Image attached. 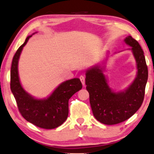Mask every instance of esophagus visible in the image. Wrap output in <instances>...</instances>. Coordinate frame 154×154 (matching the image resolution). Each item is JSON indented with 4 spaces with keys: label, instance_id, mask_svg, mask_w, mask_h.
Here are the masks:
<instances>
[{
    "label": "esophagus",
    "instance_id": "obj_1",
    "mask_svg": "<svg viewBox=\"0 0 154 154\" xmlns=\"http://www.w3.org/2000/svg\"><path fill=\"white\" fill-rule=\"evenodd\" d=\"M79 79H80V81L82 82L83 86H84L85 85V77L84 75H81V76L79 77Z\"/></svg>",
    "mask_w": 154,
    "mask_h": 154
}]
</instances>
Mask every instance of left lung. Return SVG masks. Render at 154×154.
<instances>
[{"label": "left lung", "instance_id": "left-lung-1", "mask_svg": "<svg viewBox=\"0 0 154 154\" xmlns=\"http://www.w3.org/2000/svg\"><path fill=\"white\" fill-rule=\"evenodd\" d=\"M125 42L131 46L138 69L137 77L128 89L121 92H112L100 67H93L86 73V90L92 113L97 121L106 125H115L130 119L140 108L145 97L148 69L143 51L130 35Z\"/></svg>", "mask_w": 154, "mask_h": 154}]
</instances>
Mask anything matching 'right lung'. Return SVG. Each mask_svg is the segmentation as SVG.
Returning a JSON list of instances; mask_svg holds the SVG:
<instances>
[{
  "label": "right lung",
  "instance_id": "add662e5",
  "mask_svg": "<svg viewBox=\"0 0 154 154\" xmlns=\"http://www.w3.org/2000/svg\"><path fill=\"white\" fill-rule=\"evenodd\" d=\"M31 35L26 38L14 55L11 67V90L16 101L18 110L26 121L44 129H54L66 120L68 100L82 88L79 79L67 80L61 84L46 99H34L22 87L18 77V63L21 51Z\"/></svg>",
  "mask_w": 154,
  "mask_h": 154
}]
</instances>
